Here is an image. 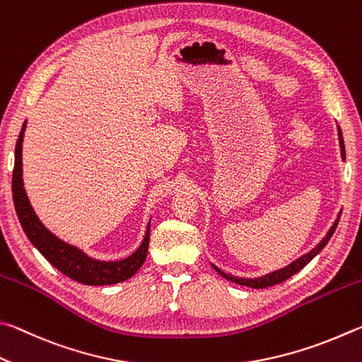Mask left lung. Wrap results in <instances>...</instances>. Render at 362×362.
Returning a JSON list of instances; mask_svg holds the SVG:
<instances>
[{
    "instance_id": "obj_1",
    "label": "left lung",
    "mask_w": 362,
    "mask_h": 362,
    "mask_svg": "<svg viewBox=\"0 0 362 362\" xmlns=\"http://www.w3.org/2000/svg\"><path fill=\"white\" fill-rule=\"evenodd\" d=\"M337 132H339V143H340L341 158H344V160H345V144H344V136H341V130H340V127H337ZM340 214H341V211L339 213L337 219H335L334 226H332L331 229H329V232L326 233V237L322 238L321 242H320L318 245H316L312 251L307 252V255H303V256H302V257H299V259H296L294 262H291L289 265H286V267H283V269H280V270H275V272H272V274H267V275L259 276V278H238V276H232V275H227V274H224L223 270L218 269V267H214V265H213V267H214V270H216L221 276H224L226 280L233 281V283H237V284H242V286L255 288V289L270 288V286H274V284H278V283L286 281L288 278H291V276H293L294 274H297V272H299V270H302L303 267H305V265H307L310 261H312V259H313L316 255H320L321 250L325 248V246L327 245L329 240H331V237H332V233L335 232V229H337V224H339Z\"/></svg>"
}]
</instances>
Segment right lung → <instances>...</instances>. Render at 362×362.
Instances as JSON below:
<instances>
[{
	"mask_svg": "<svg viewBox=\"0 0 362 362\" xmlns=\"http://www.w3.org/2000/svg\"><path fill=\"white\" fill-rule=\"evenodd\" d=\"M25 127H27V122H23L16 144V162L14 173H12V199H14L18 221H21L22 229L27 233L30 242L57 270H60L63 275H66L74 281L90 284V286H103V284H116L129 280L139 270L146 256H148L151 221L148 227H146L144 238L139 248L129 257L122 259V261H97V259L88 257L86 252H82L76 246L68 245L59 237H55L52 232L44 227L40 218L36 216L35 210L30 205L27 192L23 189L22 141Z\"/></svg>",
	"mask_w": 362,
	"mask_h": 362,
	"instance_id": "add662e5",
	"label": "right lung"
}]
</instances>
